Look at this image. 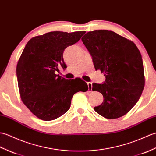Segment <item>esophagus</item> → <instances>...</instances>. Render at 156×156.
Instances as JSON below:
<instances>
[{
    "instance_id": "34e87169",
    "label": "esophagus",
    "mask_w": 156,
    "mask_h": 156,
    "mask_svg": "<svg viewBox=\"0 0 156 156\" xmlns=\"http://www.w3.org/2000/svg\"><path fill=\"white\" fill-rule=\"evenodd\" d=\"M87 84H88V91L91 92L92 90V82H87Z\"/></svg>"
}]
</instances>
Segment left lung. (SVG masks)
Segmentation results:
<instances>
[{
	"instance_id": "left-lung-1",
	"label": "left lung",
	"mask_w": 156,
	"mask_h": 156,
	"mask_svg": "<svg viewBox=\"0 0 156 156\" xmlns=\"http://www.w3.org/2000/svg\"><path fill=\"white\" fill-rule=\"evenodd\" d=\"M82 41L92 57L96 70L106 76L103 84H92V90L104 97L94 110L108 119L123 116L135 106L144 88L140 50L133 42L111 30L88 32Z\"/></svg>"
}]
</instances>
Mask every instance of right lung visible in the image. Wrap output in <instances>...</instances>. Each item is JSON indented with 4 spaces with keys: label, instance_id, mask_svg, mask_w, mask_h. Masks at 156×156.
Returning <instances> with one entry per match:
<instances>
[{
    "label": "right lung",
    "instance_id": "obj_1",
    "mask_svg": "<svg viewBox=\"0 0 156 156\" xmlns=\"http://www.w3.org/2000/svg\"><path fill=\"white\" fill-rule=\"evenodd\" d=\"M85 32H50L31 38L24 48L16 66L20 98L39 119L50 121L60 117L70 109L75 93L88 90L80 78L68 80L57 74L60 68H66L65 48Z\"/></svg>",
    "mask_w": 156,
    "mask_h": 156
}]
</instances>
